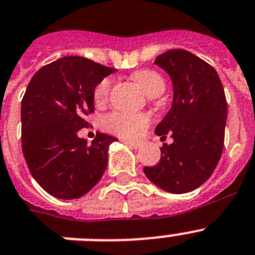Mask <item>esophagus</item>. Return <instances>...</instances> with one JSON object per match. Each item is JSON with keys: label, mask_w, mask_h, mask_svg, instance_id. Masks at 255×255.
Masks as SVG:
<instances>
[{"label": "esophagus", "mask_w": 255, "mask_h": 255, "mask_svg": "<svg viewBox=\"0 0 255 255\" xmlns=\"http://www.w3.org/2000/svg\"><path fill=\"white\" fill-rule=\"evenodd\" d=\"M123 142L125 143V144L130 145V147H132V148H139L140 147V143L139 142H132V140H129V139H123Z\"/></svg>", "instance_id": "obj_1"}]
</instances>
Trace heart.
<instances>
[{
    "label": "heart",
    "mask_w": 255,
    "mask_h": 255,
    "mask_svg": "<svg viewBox=\"0 0 255 255\" xmlns=\"http://www.w3.org/2000/svg\"><path fill=\"white\" fill-rule=\"evenodd\" d=\"M132 77L148 97H158L165 91L164 78L152 69H142L135 72ZM111 85H112L111 78H104L103 81L98 84L94 90V99L98 104L106 103L110 97ZM149 123H151V117L145 113L115 112L106 120L107 128L111 131L130 139L139 138L142 135Z\"/></svg>",
    "instance_id": "heart-1"
}]
</instances>
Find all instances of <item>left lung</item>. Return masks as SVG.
Masks as SVG:
<instances>
[{
    "instance_id": "obj_1",
    "label": "left lung",
    "mask_w": 255,
    "mask_h": 255,
    "mask_svg": "<svg viewBox=\"0 0 255 255\" xmlns=\"http://www.w3.org/2000/svg\"><path fill=\"white\" fill-rule=\"evenodd\" d=\"M154 64L173 84V103L154 132L161 138L170 132L174 142L161 147L160 162L144 174L166 192H191L210 178L223 151L225 90L212 65L187 50H169Z\"/></svg>"
}]
</instances>
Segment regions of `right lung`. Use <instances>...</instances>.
Here are the masks:
<instances>
[{
  "mask_svg": "<svg viewBox=\"0 0 255 255\" xmlns=\"http://www.w3.org/2000/svg\"><path fill=\"white\" fill-rule=\"evenodd\" d=\"M116 69L84 56H64L36 72L21 101V148L43 190L63 200L86 195L103 177L117 139L77 135L94 111V90Z\"/></svg>",
  "mask_w": 255,
  "mask_h": 255,
  "instance_id": "obj_1",
  "label": "right lung"
}]
</instances>
